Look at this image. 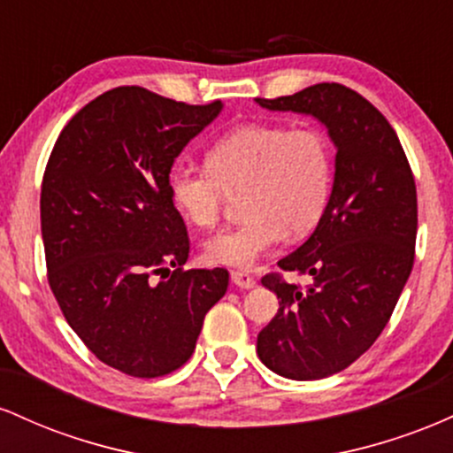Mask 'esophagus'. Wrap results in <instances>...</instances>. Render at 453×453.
Segmentation results:
<instances>
[{
    "label": "esophagus",
    "mask_w": 453,
    "mask_h": 453,
    "mask_svg": "<svg viewBox=\"0 0 453 453\" xmlns=\"http://www.w3.org/2000/svg\"><path fill=\"white\" fill-rule=\"evenodd\" d=\"M232 283L241 289L256 288V279L249 273H244V270H232Z\"/></svg>",
    "instance_id": "1"
}]
</instances>
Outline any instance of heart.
Instances as JSON below:
<instances>
[{
	"instance_id": "b5f03b06",
	"label": "heart",
	"mask_w": 453,
	"mask_h": 453,
	"mask_svg": "<svg viewBox=\"0 0 453 453\" xmlns=\"http://www.w3.org/2000/svg\"><path fill=\"white\" fill-rule=\"evenodd\" d=\"M170 196L187 221L212 230L226 194L242 191L241 226L211 238V264L251 268L288 234L304 238L317 227L332 191V150L317 129L247 123L212 142L206 168L174 165Z\"/></svg>"
}]
</instances>
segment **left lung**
Instances as JSON below:
<instances>
[{
  "mask_svg": "<svg viewBox=\"0 0 453 453\" xmlns=\"http://www.w3.org/2000/svg\"><path fill=\"white\" fill-rule=\"evenodd\" d=\"M262 108L311 114L336 147L334 185L309 241L280 270L311 274L303 289L280 274L264 288L279 311L257 334V356L273 372L313 381L345 371L388 326L415 259L418 191L403 144L360 93L319 82Z\"/></svg>",
  "mask_w": 453,
  "mask_h": 453,
  "instance_id": "left-lung-1",
  "label": "left lung"
}]
</instances>
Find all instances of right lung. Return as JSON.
Segmentation results:
<instances>
[{"label": "right lung", "mask_w": 453, "mask_h": 453, "mask_svg": "<svg viewBox=\"0 0 453 453\" xmlns=\"http://www.w3.org/2000/svg\"><path fill=\"white\" fill-rule=\"evenodd\" d=\"M221 108L117 87L70 119L46 164L49 285L87 349L129 377L183 366L227 289L226 268L183 270L189 236L168 183L180 150Z\"/></svg>", "instance_id": "1"}]
</instances>
